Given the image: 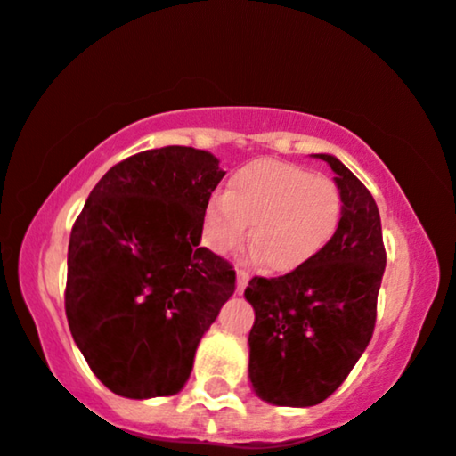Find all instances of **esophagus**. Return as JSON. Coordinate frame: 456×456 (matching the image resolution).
<instances>
[{
    "label": "esophagus",
    "mask_w": 456,
    "mask_h": 456,
    "mask_svg": "<svg viewBox=\"0 0 456 456\" xmlns=\"http://www.w3.org/2000/svg\"><path fill=\"white\" fill-rule=\"evenodd\" d=\"M248 283H249V273L243 271V269H239L237 271V292L243 294L245 288H248Z\"/></svg>",
    "instance_id": "34e87169"
}]
</instances>
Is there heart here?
<instances>
[{
    "label": "heart",
    "instance_id": "heart-1",
    "mask_svg": "<svg viewBox=\"0 0 456 456\" xmlns=\"http://www.w3.org/2000/svg\"><path fill=\"white\" fill-rule=\"evenodd\" d=\"M341 219L339 187L301 166L258 159L230 176L226 194L213 196L202 239L230 254L248 237L273 271H292L329 243Z\"/></svg>",
    "mask_w": 456,
    "mask_h": 456
}]
</instances>
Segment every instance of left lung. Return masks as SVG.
I'll return each instance as SVG.
<instances>
[{
	"label": "left lung",
	"mask_w": 456,
	"mask_h": 456,
	"mask_svg": "<svg viewBox=\"0 0 456 456\" xmlns=\"http://www.w3.org/2000/svg\"><path fill=\"white\" fill-rule=\"evenodd\" d=\"M341 194L335 234L314 258L281 277H254L245 298L256 312L249 330V382L262 401L283 408L322 403L344 384L369 346L387 251L371 191L335 155Z\"/></svg>",
	"instance_id": "1"
}]
</instances>
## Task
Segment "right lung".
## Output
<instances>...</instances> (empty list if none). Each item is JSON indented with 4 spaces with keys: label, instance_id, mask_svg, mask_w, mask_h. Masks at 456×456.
Returning a JSON list of instances; mask_svg holds the SVG:
<instances>
[{
    "label": "right lung",
    "instance_id": "right-lung-1",
    "mask_svg": "<svg viewBox=\"0 0 456 456\" xmlns=\"http://www.w3.org/2000/svg\"><path fill=\"white\" fill-rule=\"evenodd\" d=\"M219 159L149 149L98 181L68 245L66 315L95 378L127 399L179 393L196 347L232 297V265L200 248Z\"/></svg>",
    "mask_w": 456,
    "mask_h": 456
}]
</instances>
